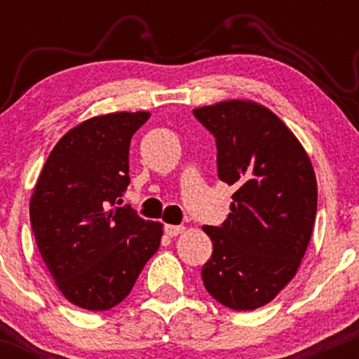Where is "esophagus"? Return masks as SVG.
Here are the masks:
<instances>
[{
  "label": "esophagus",
  "instance_id": "34e87169",
  "mask_svg": "<svg viewBox=\"0 0 359 359\" xmlns=\"http://www.w3.org/2000/svg\"><path fill=\"white\" fill-rule=\"evenodd\" d=\"M184 226H175V224H165L163 226V231H165V234L167 236H170V238H174V236H177V234H180L184 231Z\"/></svg>",
  "mask_w": 359,
  "mask_h": 359
}]
</instances>
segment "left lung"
<instances>
[{"label":"left lung","instance_id":"obj_1","mask_svg":"<svg viewBox=\"0 0 359 359\" xmlns=\"http://www.w3.org/2000/svg\"><path fill=\"white\" fill-rule=\"evenodd\" d=\"M216 138L217 177L233 185L231 212L204 226L212 255L205 290L233 311L265 306L297 273L317 212L311 160L277 114L251 101L192 111Z\"/></svg>","mask_w":359,"mask_h":359}]
</instances>
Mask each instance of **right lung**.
Wrapping results in <instances>:
<instances>
[{
  "mask_svg": "<svg viewBox=\"0 0 359 359\" xmlns=\"http://www.w3.org/2000/svg\"><path fill=\"white\" fill-rule=\"evenodd\" d=\"M150 113H111L81 123L48 155L30 199L36 246L74 306L108 311L130 294L155 255L162 224L121 205L130 142Z\"/></svg>",
  "mask_w": 359,
  "mask_h": 359,
  "instance_id": "right-lung-1",
  "label": "right lung"
}]
</instances>
